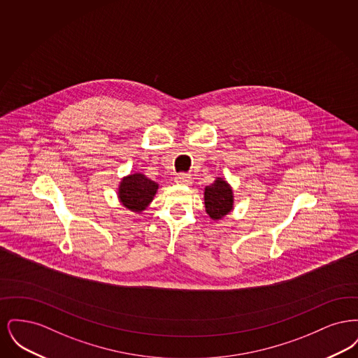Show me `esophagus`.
Segmentation results:
<instances>
[{"label": "esophagus", "instance_id": "34e87169", "mask_svg": "<svg viewBox=\"0 0 358 358\" xmlns=\"http://www.w3.org/2000/svg\"><path fill=\"white\" fill-rule=\"evenodd\" d=\"M176 184H178V185H190L192 184V177L189 176V174H185V173H181V174H177L176 176Z\"/></svg>", "mask_w": 358, "mask_h": 358}]
</instances>
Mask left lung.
Instances as JSON below:
<instances>
[{
    "instance_id": "1",
    "label": "left lung",
    "mask_w": 358,
    "mask_h": 358,
    "mask_svg": "<svg viewBox=\"0 0 358 358\" xmlns=\"http://www.w3.org/2000/svg\"><path fill=\"white\" fill-rule=\"evenodd\" d=\"M234 189L231 184L222 177H216L213 184L205 187L204 204L206 215L217 222L227 216L235 204Z\"/></svg>"
}]
</instances>
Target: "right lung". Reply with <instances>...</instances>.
<instances>
[{
    "instance_id": "obj_1",
    "label": "right lung",
    "mask_w": 358,
    "mask_h": 358,
    "mask_svg": "<svg viewBox=\"0 0 358 358\" xmlns=\"http://www.w3.org/2000/svg\"><path fill=\"white\" fill-rule=\"evenodd\" d=\"M158 187V184L143 173H130L120 178L117 194L120 204L139 215L153 201Z\"/></svg>"
}]
</instances>
